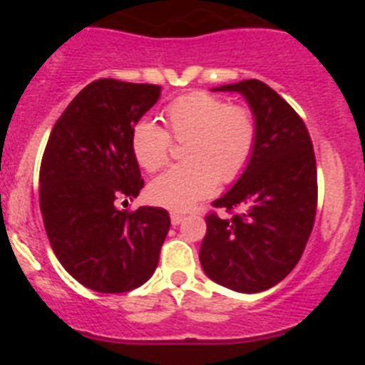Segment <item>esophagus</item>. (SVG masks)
<instances>
[{"instance_id":"esophagus-1","label":"esophagus","mask_w":365,"mask_h":365,"mask_svg":"<svg viewBox=\"0 0 365 365\" xmlns=\"http://www.w3.org/2000/svg\"><path fill=\"white\" fill-rule=\"evenodd\" d=\"M170 219H172V225H173V227H177V225H180V222H182V219H185V215H182V214H177V212H173V214L170 215Z\"/></svg>"}]
</instances>
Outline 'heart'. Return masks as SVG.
<instances>
[{"label": "heart", "instance_id": "1", "mask_svg": "<svg viewBox=\"0 0 365 365\" xmlns=\"http://www.w3.org/2000/svg\"><path fill=\"white\" fill-rule=\"evenodd\" d=\"M166 124L177 143H186L180 166L155 177L148 186L153 205L182 212L212 195L221 182H232L247 166L257 137L254 113L245 106L208 93H192L166 108ZM131 150L146 172H157L170 159L172 138L151 118L131 131Z\"/></svg>", "mask_w": 365, "mask_h": 365}]
</instances>
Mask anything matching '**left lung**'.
Segmentation results:
<instances>
[{
    "instance_id": "8db88e82",
    "label": "left lung",
    "mask_w": 365,
    "mask_h": 365,
    "mask_svg": "<svg viewBox=\"0 0 365 365\" xmlns=\"http://www.w3.org/2000/svg\"><path fill=\"white\" fill-rule=\"evenodd\" d=\"M240 93L257 122L247 168L215 208L240 210L206 217L199 259L206 276L235 292L254 294L278 285L302 257L316 215V160L298 113L259 80L214 87Z\"/></svg>"
}]
</instances>
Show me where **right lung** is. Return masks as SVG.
Wrapping results in <instances>:
<instances>
[{"instance_id": "1", "label": "right lung", "mask_w": 365, "mask_h": 365, "mask_svg": "<svg viewBox=\"0 0 365 365\" xmlns=\"http://www.w3.org/2000/svg\"><path fill=\"white\" fill-rule=\"evenodd\" d=\"M159 96L160 86L95 80L51 131L40 168L45 232L63 269L91 291H133L159 265L168 212L118 208L144 186L131 131Z\"/></svg>"}]
</instances>
